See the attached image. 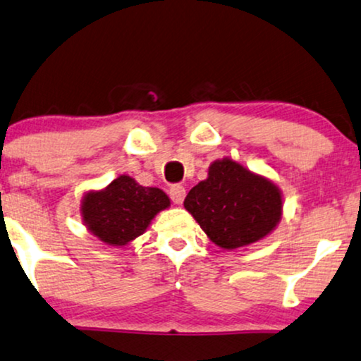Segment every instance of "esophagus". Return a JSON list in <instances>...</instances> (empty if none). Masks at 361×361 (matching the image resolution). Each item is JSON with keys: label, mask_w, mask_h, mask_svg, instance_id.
<instances>
[{"label": "esophagus", "mask_w": 361, "mask_h": 361, "mask_svg": "<svg viewBox=\"0 0 361 361\" xmlns=\"http://www.w3.org/2000/svg\"><path fill=\"white\" fill-rule=\"evenodd\" d=\"M169 195H171L172 202L177 204V205H180L182 202H184V199H185V187L184 185H179V184L172 185L171 189H169Z\"/></svg>", "instance_id": "esophagus-1"}]
</instances>
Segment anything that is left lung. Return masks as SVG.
I'll use <instances>...</instances> for the list:
<instances>
[{
  "label": "left lung",
  "instance_id": "obj_1",
  "mask_svg": "<svg viewBox=\"0 0 361 361\" xmlns=\"http://www.w3.org/2000/svg\"><path fill=\"white\" fill-rule=\"evenodd\" d=\"M184 207L215 245L233 250L269 235L282 219L283 200L272 180L224 157L189 190Z\"/></svg>",
  "mask_w": 361,
  "mask_h": 361
}]
</instances>
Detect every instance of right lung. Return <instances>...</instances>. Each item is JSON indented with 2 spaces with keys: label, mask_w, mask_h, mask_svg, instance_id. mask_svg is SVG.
Returning a JSON list of instances; mask_svg holds the SVG:
<instances>
[{
  "label": "right lung",
  "mask_w": 361,
  "mask_h": 361,
  "mask_svg": "<svg viewBox=\"0 0 361 361\" xmlns=\"http://www.w3.org/2000/svg\"><path fill=\"white\" fill-rule=\"evenodd\" d=\"M171 199L157 187L139 185L130 176H119L101 190H89L81 200L84 226L101 242L128 245L142 235Z\"/></svg>",
  "instance_id": "add662e5"
}]
</instances>
